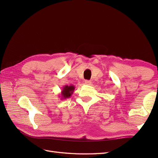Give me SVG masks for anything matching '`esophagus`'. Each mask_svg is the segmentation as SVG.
Segmentation results:
<instances>
[{
	"instance_id": "obj_1",
	"label": "esophagus",
	"mask_w": 158,
	"mask_h": 158,
	"mask_svg": "<svg viewBox=\"0 0 158 158\" xmlns=\"http://www.w3.org/2000/svg\"><path fill=\"white\" fill-rule=\"evenodd\" d=\"M90 83H91V81H89V80H85V85H90Z\"/></svg>"
}]
</instances>
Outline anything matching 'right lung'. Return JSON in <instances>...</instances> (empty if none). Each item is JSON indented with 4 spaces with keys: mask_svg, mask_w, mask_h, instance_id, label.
<instances>
[{
    "mask_svg": "<svg viewBox=\"0 0 158 158\" xmlns=\"http://www.w3.org/2000/svg\"><path fill=\"white\" fill-rule=\"evenodd\" d=\"M75 87L70 85H65L63 87V88L61 91V94H60V97L61 96L62 99H66L70 98L71 95L74 92V90H75Z\"/></svg>",
    "mask_w": 158,
    "mask_h": 158,
    "instance_id": "obj_1",
    "label": "right lung"
}]
</instances>
